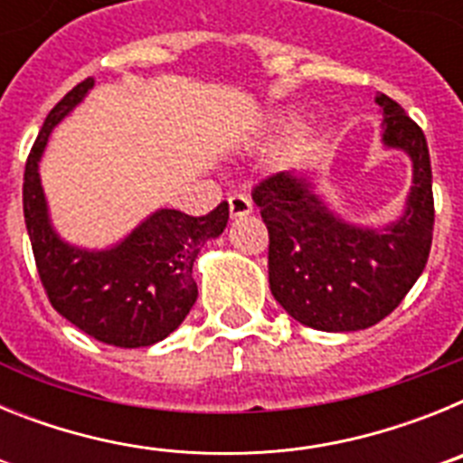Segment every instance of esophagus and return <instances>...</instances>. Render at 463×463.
Wrapping results in <instances>:
<instances>
[{
    "label": "esophagus",
    "mask_w": 463,
    "mask_h": 463,
    "mask_svg": "<svg viewBox=\"0 0 463 463\" xmlns=\"http://www.w3.org/2000/svg\"><path fill=\"white\" fill-rule=\"evenodd\" d=\"M229 213H232V218H245V215H250L252 213V202L248 194H241V192H234V194H229Z\"/></svg>",
    "instance_id": "obj_1"
}]
</instances>
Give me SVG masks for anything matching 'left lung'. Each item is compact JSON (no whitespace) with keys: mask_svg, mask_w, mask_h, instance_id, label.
Masks as SVG:
<instances>
[{"mask_svg":"<svg viewBox=\"0 0 463 463\" xmlns=\"http://www.w3.org/2000/svg\"><path fill=\"white\" fill-rule=\"evenodd\" d=\"M383 138L412 159L406 213L383 229L336 218L306 178L273 174L252 190L269 229V285L278 304L320 331L369 329L403 301L424 271L433 239L431 159L424 132L387 94Z\"/></svg>","mask_w":463,"mask_h":463,"instance_id":"8db88e82","label":"left lung"}]
</instances>
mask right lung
<instances>
[{
  "mask_svg": "<svg viewBox=\"0 0 463 463\" xmlns=\"http://www.w3.org/2000/svg\"><path fill=\"white\" fill-rule=\"evenodd\" d=\"M92 83L85 79L64 94L41 127L24 165V224L52 308L106 345L146 347L165 341L194 306L199 292L192 267L202 245L227 227L229 203H218L202 218L162 208L110 250L88 252L60 241L48 220L39 159L52 127Z\"/></svg>",
  "mask_w": 463,
  "mask_h": 463,
  "instance_id": "right-lung-1",
  "label": "right lung"
}]
</instances>
